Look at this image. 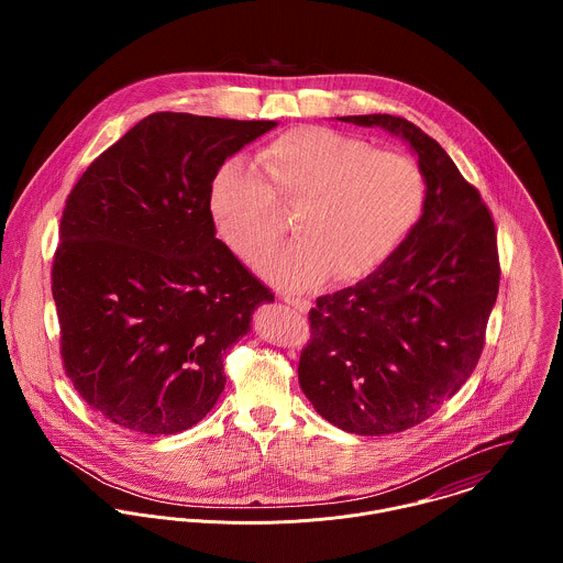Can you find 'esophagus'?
Listing matches in <instances>:
<instances>
[{
  "label": "esophagus",
  "mask_w": 563,
  "mask_h": 563,
  "mask_svg": "<svg viewBox=\"0 0 563 563\" xmlns=\"http://www.w3.org/2000/svg\"><path fill=\"white\" fill-rule=\"evenodd\" d=\"M284 303H288L290 308H295L297 312H308L310 310V301L303 299V297H295V295H284L282 297Z\"/></svg>",
  "instance_id": "34e87169"
}]
</instances>
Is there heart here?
Instances as JSON below:
<instances>
[{"label": "heart", "instance_id": "b5f03b06", "mask_svg": "<svg viewBox=\"0 0 563 563\" xmlns=\"http://www.w3.org/2000/svg\"><path fill=\"white\" fill-rule=\"evenodd\" d=\"M212 175L208 206L219 236L242 262L279 239V206L295 210L297 241L257 264L279 288H310L327 275L353 282L379 268L411 234L427 203L418 164L329 128H297L260 154Z\"/></svg>", "mask_w": 563, "mask_h": 563}]
</instances>
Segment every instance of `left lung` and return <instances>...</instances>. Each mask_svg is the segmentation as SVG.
I'll use <instances>...</instances> for the list:
<instances>
[{
	"label": "left lung",
	"mask_w": 563,
	"mask_h": 563,
	"mask_svg": "<svg viewBox=\"0 0 563 563\" xmlns=\"http://www.w3.org/2000/svg\"><path fill=\"white\" fill-rule=\"evenodd\" d=\"M401 136L427 184L420 221L366 279L310 310L299 384L324 420L357 435L411 429L473 375L496 303V230L479 190L420 128L393 114L340 117Z\"/></svg>",
	"instance_id": "left-lung-1"
}]
</instances>
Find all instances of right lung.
<instances>
[{
	"mask_svg": "<svg viewBox=\"0 0 563 563\" xmlns=\"http://www.w3.org/2000/svg\"><path fill=\"white\" fill-rule=\"evenodd\" d=\"M275 121L154 112L81 173L60 219L52 292L65 373L136 433L197 424L225 355L275 295L217 239V168Z\"/></svg>",
	"mask_w": 563,
	"mask_h": 563,
	"instance_id": "right-lung-1",
	"label": "right lung"
}]
</instances>
